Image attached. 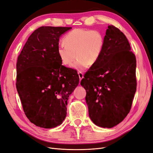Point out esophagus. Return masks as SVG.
I'll return each mask as SVG.
<instances>
[{
	"label": "esophagus",
	"instance_id": "obj_1",
	"mask_svg": "<svg viewBox=\"0 0 153 153\" xmlns=\"http://www.w3.org/2000/svg\"><path fill=\"white\" fill-rule=\"evenodd\" d=\"M78 76H79V78H80V81H81V80L84 78V74H83L82 72H78Z\"/></svg>",
	"mask_w": 153,
	"mask_h": 153
}]
</instances>
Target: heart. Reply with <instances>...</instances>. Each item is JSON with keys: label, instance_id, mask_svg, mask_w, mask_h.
Segmentation results:
<instances>
[{"label": "heart", "instance_id": "1", "mask_svg": "<svg viewBox=\"0 0 153 153\" xmlns=\"http://www.w3.org/2000/svg\"><path fill=\"white\" fill-rule=\"evenodd\" d=\"M63 44L57 50L59 59L64 66L73 67L78 71H83L88 66L96 63L103 52L105 39L100 32L95 30L78 28L73 29L64 36Z\"/></svg>", "mask_w": 153, "mask_h": 153}]
</instances>
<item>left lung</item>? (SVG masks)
Segmentation results:
<instances>
[{"mask_svg": "<svg viewBox=\"0 0 153 153\" xmlns=\"http://www.w3.org/2000/svg\"><path fill=\"white\" fill-rule=\"evenodd\" d=\"M103 52L80 84L86 90L89 115L96 125L112 128L131 110L137 89L136 57L123 32L108 26Z\"/></svg>", "mask_w": 153, "mask_h": 153, "instance_id": "1", "label": "left lung"}]
</instances>
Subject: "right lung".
I'll return each mask as SVG.
<instances>
[{
	"mask_svg": "<svg viewBox=\"0 0 153 153\" xmlns=\"http://www.w3.org/2000/svg\"><path fill=\"white\" fill-rule=\"evenodd\" d=\"M71 29L40 27L18 57L16 89L26 117L37 126L52 128L62 123L69 96L79 83L78 74L62 65L57 53L60 36Z\"/></svg>",
	"mask_w": 153,
	"mask_h": 153,
	"instance_id": "1",
	"label": "right lung"
}]
</instances>
